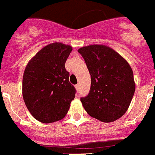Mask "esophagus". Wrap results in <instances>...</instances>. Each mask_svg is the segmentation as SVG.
Masks as SVG:
<instances>
[{
    "label": "esophagus",
    "mask_w": 155,
    "mask_h": 155,
    "mask_svg": "<svg viewBox=\"0 0 155 155\" xmlns=\"http://www.w3.org/2000/svg\"><path fill=\"white\" fill-rule=\"evenodd\" d=\"M76 90H79V84L76 85Z\"/></svg>",
    "instance_id": "esophagus-1"
}]
</instances>
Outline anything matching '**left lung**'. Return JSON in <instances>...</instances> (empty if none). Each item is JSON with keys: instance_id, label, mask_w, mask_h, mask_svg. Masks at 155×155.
Segmentation results:
<instances>
[{"instance_id": "8db88e82", "label": "left lung", "mask_w": 155, "mask_h": 155, "mask_svg": "<svg viewBox=\"0 0 155 155\" xmlns=\"http://www.w3.org/2000/svg\"><path fill=\"white\" fill-rule=\"evenodd\" d=\"M78 51L91 76L90 93L81 98L85 110L102 122L117 120L127 112L134 94L135 82L130 65L105 45H90Z\"/></svg>"}]
</instances>
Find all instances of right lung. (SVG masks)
I'll return each instance as SVG.
<instances>
[{
    "instance_id": "1",
    "label": "right lung",
    "mask_w": 155,
    "mask_h": 155,
    "mask_svg": "<svg viewBox=\"0 0 155 155\" xmlns=\"http://www.w3.org/2000/svg\"><path fill=\"white\" fill-rule=\"evenodd\" d=\"M72 47L53 42L43 47L26 65L22 96L33 117L44 124L56 122L67 114L75 98L65 63Z\"/></svg>"
}]
</instances>
